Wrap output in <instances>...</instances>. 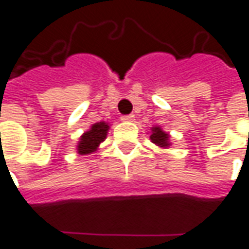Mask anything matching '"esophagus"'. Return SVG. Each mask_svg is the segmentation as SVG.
Listing matches in <instances>:
<instances>
[{"label": "esophagus", "mask_w": 249, "mask_h": 249, "mask_svg": "<svg viewBox=\"0 0 249 249\" xmlns=\"http://www.w3.org/2000/svg\"><path fill=\"white\" fill-rule=\"evenodd\" d=\"M135 116L133 114H128V115H123L122 116V121L123 122H133Z\"/></svg>", "instance_id": "obj_1"}]
</instances>
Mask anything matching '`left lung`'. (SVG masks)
<instances>
[{"mask_svg":"<svg viewBox=\"0 0 249 249\" xmlns=\"http://www.w3.org/2000/svg\"><path fill=\"white\" fill-rule=\"evenodd\" d=\"M150 139L153 143H156L157 146L160 147H167L170 146V142H169V134L165 133L161 127H156L151 128V135H150Z\"/></svg>","mask_w":249,"mask_h":249,"instance_id":"left-lung-1","label":"left lung"}]
</instances>
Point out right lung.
<instances>
[{"mask_svg":"<svg viewBox=\"0 0 249 249\" xmlns=\"http://www.w3.org/2000/svg\"><path fill=\"white\" fill-rule=\"evenodd\" d=\"M108 128H110V126L106 122H99V123L92 124L91 128L80 137V141L77 143V153L82 156H86V154L96 151L99 144L107 137Z\"/></svg>","mask_w":249,"mask_h":249,"instance_id":"right-lung-1","label":"right lung"}]
</instances>
